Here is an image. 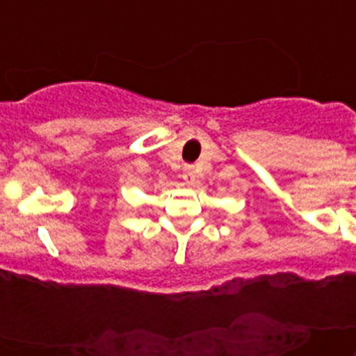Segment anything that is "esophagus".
I'll return each instance as SVG.
<instances>
[{"mask_svg": "<svg viewBox=\"0 0 356 356\" xmlns=\"http://www.w3.org/2000/svg\"><path fill=\"white\" fill-rule=\"evenodd\" d=\"M194 177H196V172H194V167L193 165H186L184 170H182V179H184L186 182H193Z\"/></svg>", "mask_w": 356, "mask_h": 356, "instance_id": "34e87169", "label": "esophagus"}]
</instances>
